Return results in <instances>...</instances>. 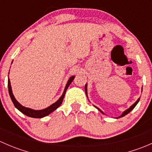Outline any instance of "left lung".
<instances>
[{
	"instance_id": "obj_1",
	"label": "left lung",
	"mask_w": 152,
	"mask_h": 152,
	"mask_svg": "<svg viewBox=\"0 0 152 152\" xmlns=\"http://www.w3.org/2000/svg\"><path fill=\"white\" fill-rule=\"evenodd\" d=\"M85 93H86V96H87V84H86V85H85ZM139 101H140V98H139V99H137V101H136V102H135V103H134V104H132V106H131V107H129V109H127V110H125V111H124V113H122V115H121V116H119V117H118V118H122V117H124V116H125V115H127V114H128V113H130V112H131V111H132V110H133V109H134V107H135V106L137 104V103H138V102H139ZM94 107H96V108H97V109H98V110H99V111H100V112H101V113H102V114H104V113H103V112H102V110H100V109H99V107H96V106H94Z\"/></svg>"
}]
</instances>
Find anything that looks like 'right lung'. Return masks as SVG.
Instances as JSON below:
<instances>
[{"label":"right lung","mask_w":152,"mask_h":152,"mask_svg":"<svg viewBox=\"0 0 152 152\" xmlns=\"http://www.w3.org/2000/svg\"><path fill=\"white\" fill-rule=\"evenodd\" d=\"M75 76H71V77L69 79V80L67 81V85L65 86V88L64 90L63 93H62V96L59 99V100L56 101L54 104H51L50 106H49L47 108L44 109V110H32V109L28 108V107H25L23 106H22L18 101L15 99V96H14L13 93H12V87H11V83H10V79H8V88H9V93H10V96L11 99H12V102H13L14 105L15 107L18 109V110L21 112L22 113H23L24 115H26L28 116V117L31 118H43L45 116L48 115H49L50 113H51L52 112L54 111L55 110L58 108L62 103V101H63L64 97H65V93H66V90L67 89V87H69V85L71 84V82H73V80L74 79Z\"/></svg>","instance_id":"obj_1"}]
</instances>
